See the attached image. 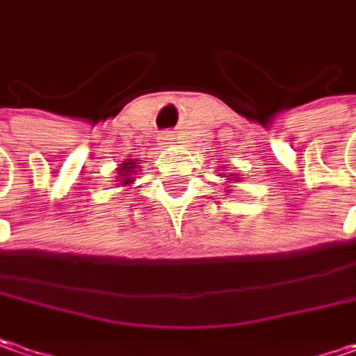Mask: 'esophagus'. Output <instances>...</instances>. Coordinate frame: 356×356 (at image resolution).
Segmentation results:
<instances>
[{"mask_svg":"<svg viewBox=\"0 0 356 356\" xmlns=\"http://www.w3.org/2000/svg\"><path fill=\"white\" fill-rule=\"evenodd\" d=\"M175 133L173 131H165L161 135V141H163V145H171V143H175Z\"/></svg>","mask_w":356,"mask_h":356,"instance_id":"esophagus-1","label":"esophagus"}]
</instances>
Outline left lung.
I'll list each match as a JSON object with an SVG mask.
<instances>
[{
    "label": "left lung",
    "instance_id": "1",
    "mask_svg": "<svg viewBox=\"0 0 356 356\" xmlns=\"http://www.w3.org/2000/svg\"><path fill=\"white\" fill-rule=\"evenodd\" d=\"M223 177H227V181H225V183H237V181H239V177H237L235 173H227V175H223ZM225 191H229V185H227V189H225Z\"/></svg>",
    "mask_w": 356,
    "mask_h": 356
}]
</instances>
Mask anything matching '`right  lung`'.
Masks as SVG:
<instances>
[{"instance_id": "right-lung-1", "label": "right lung", "mask_w": 356, "mask_h": 356, "mask_svg": "<svg viewBox=\"0 0 356 356\" xmlns=\"http://www.w3.org/2000/svg\"><path fill=\"white\" fill-rule=\"evenodd\" d=\"M137 161H139V159H125L123 163H119L115 179L117 187H129V185H133V175L141 171Z\"/></svg>"}]
</instances>
